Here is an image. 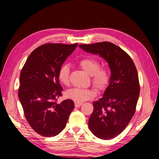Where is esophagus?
Listing matches in <instances>:
<instances>
[{
  "mask_svg": "<svg viewBox=\"0 0 159 159\" xmlns=\"http://www.w3.org/2000/svg\"><path fill=\"white\" fill-rule=\"evenodd\" d=\"M82 104H83V103H81V102H75L74 103V105L76 107H80L82 105Z\"/></svg>",
  "mask_w": 159,
  "mask_h": 159,
  "instance_id": "1",
  "label": "esophagus"
}]
</instances>
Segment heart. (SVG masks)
Segmentation results:
<instances>
[{
  "label": "heart",
  "mask_w": 159,
  "mask_h": 159,
  "mask_svg": "<svg viewBox=\"0 0 159 159\" xmlns=\"http://www.w3.org/2000/svg\"><path fill=\"white\" fill-rule=\"evenodd\" d=\"M79 66L91 76L94 87L99 90H104L109 85L111 80V71L107 66H100V63L97 59L92 57H85L79 61ZM70 69L69 65L63 64L59 69L57 77L60 82L64 85H69ZM68 98L76 102H83L92 99L95 96L93 90L88 88H74L66 91Z\"/></svg>",
  "instance_id": "1"
}]
</instances>
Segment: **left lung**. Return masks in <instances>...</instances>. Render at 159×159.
I'll use <instances>...</instances> for the list:
<instances>
[{"label":"left lung","mask_w":159,"mask_h":159,"mask_svg":"<svg viewBox=\"0 0 159 159\" xmlns=\"http://www.w3.org/2000/svg\"><path fill=\"white\" fill-rule=\"evenodd\" d=\"M79 47L103 57L111 69L109 85L103 97L93 102L88 126L97 138L112 139L124 130L135 112L140 90L136 66L130 55L112 43L80 44Z\"/></svg>","instance_id":"obj_1"}]
</instances>
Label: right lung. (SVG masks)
Listing matches in <instances>:
<instances>
[{"label":"right lung","mask_w":159,"mask_h":159,"mask_svg":"<svg viewBox=\"0 0 159 159\" xmlns=\"http://www.w3.org/2000/svg\"><path fill=\"white\" fill-rule=\"evenodd\" d=\"M77 45H42L30 54L21 71L19 99L29 124L42 136L49 138L61 133L74 108L71 99L57 103L63 90L57 73Z\"/></svg>","instance_id":"1"}]
</instances>
